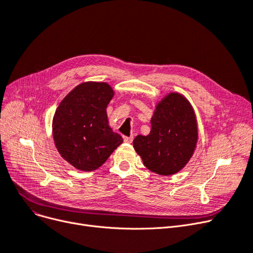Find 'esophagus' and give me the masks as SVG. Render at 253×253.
I'll return each instance as SVG.
<instances>
[{"mask_svg": "<svg viewBox=\"0 0 253 253\" xmlns=\"http://www.w3.org/2000/svg\"><path fill=\"white\" fill-rule=\"evenodd\" d=\"M124 141L127 142V144H131V142H132V136H124Z\"/></svg>", "mask_w": 253, "mask_h": 253, "instance_id": "1", "label": "esophagus"}]
</instances>
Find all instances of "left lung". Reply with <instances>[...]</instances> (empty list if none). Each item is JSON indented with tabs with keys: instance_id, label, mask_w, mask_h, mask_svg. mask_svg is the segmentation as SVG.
<instances>
[{
	"instance_id": "left-lung-1",
	"label": "left lung",
	"mask_w": 253,
	"mask_h": 253,
	"mask_svg": "<svg viewBox=\"0 0 253 253\" xmlns=\"http://www.w3.org/2000/svg\"><path fill=\"white\" fill-rule=\"evenodd\" d=\"M148 135H137L133 148L144 166L160 175H172L189 162L199 140L193 106L183 94L169 92L155 105Z\"/></svg>"
}]
</instances>
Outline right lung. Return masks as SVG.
I'll return each instance as SVG.
<instances>
[{"mask_svg":"<svg viewBox=\"0 0 253 253\" xmlns=\"http://www.w3.org/2000/svg\"><path fill=\"white\" fill-rule=\"evenodd\" d=\"M114 95L107 83L84 82L64 97L54 113V145L61 157L76 169H99L123 142L108 124L106 107Z\"/></svg>","mask_w":253,"mask_h":253,"instance_id":"add662e5","label":"right lung"}]
</instances>
